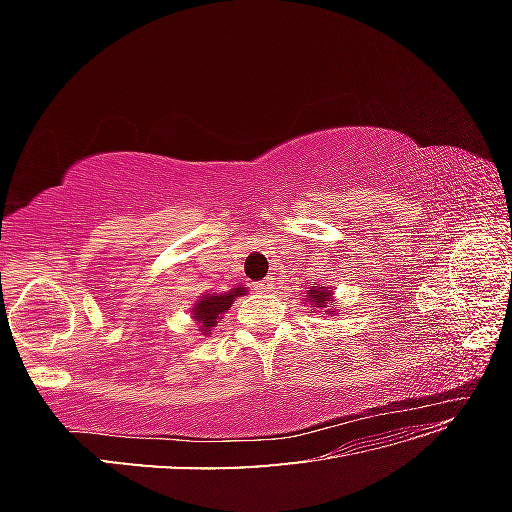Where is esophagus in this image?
<instances>
[{
	"mask_svg": "<svg viewBox=\"0 0 512 512\" xmlns=\"http://www.w3.org/2000/svg\"><path fill=\"white\" fill-rule=\"evenodd\" d=\"M273 286H275V277H265V280L256 284V290H260V292H271Z\"/></svg>",
	"mask_w": 512,
	"mask_h": 512,
	"instance_id": "obj_1",
	"label": "esophagus"
}]
</instances>
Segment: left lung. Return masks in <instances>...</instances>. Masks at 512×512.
I'll list each match as a JSON object with an SVG mask.
<instances>
[{
  "instance_id": "1",
  "label": "left lung",
  "mask_w": 512,
  "mask_h": 512,
  "mask_svg": "<svg viewBox=\"0 0 512 512\" xmlns=\"http://www.w3.org/2000/svg\"><path fill=\"white\" fill-rule=\"evenodd\" d=\"M307 301L312 303V307L324 309V307H329V303L333 301V292L327 286H312L307 290Z\"/></svg>"
}]
</instances>
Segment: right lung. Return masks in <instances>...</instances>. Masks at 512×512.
Returning <instances> with one entry per match:
<instances>
[{"label": "right lung", "mask_w": 512, "mask_h": 512, "mask_svg": "<svg viewBox=\"0 0 512 512\" xmlns=\"http://www.w3.org/2000/svg\"><path fill=\"white\" fill-rule=\"evenodd\" d=\"M241 294H247L245 288H232L230 292H220V294H203L200 297L192 309V318L200 324V331H203L205 335H209L211 327H215L218 324L220 316L224 312H228V307L235 303L237 297H241Z\"/></svg>", "instance_id": "add662e5"}]
</instances>
